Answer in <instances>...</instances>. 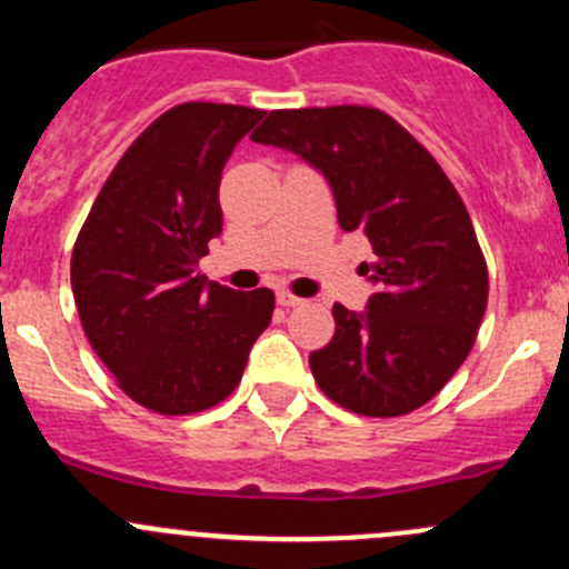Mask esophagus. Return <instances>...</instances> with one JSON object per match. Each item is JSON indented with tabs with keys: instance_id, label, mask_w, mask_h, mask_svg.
Returning a JSON list of instances; mask_svg holds the SVG:
<instances>
[{
	"instance_id": "esophagus-1",
	"label": "esophagus",
	"mask_w": 569,
	"mask_h": 569,
	"mask_svg": "<svg viewBox=\"0 0 569 569\" xmlns=\"http://www.w3.org/2000/svg\"><path fill=\"white\" fill-rule=\"evenodd\" d=\"M274 300H278V306H283V308H297L306 302V300H300V297L291 295V291H278V295H274Z\"/></svg>"
}]
</instances>
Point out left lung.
<instances>
[{
  "label": "left lung",
  "mask_w": 569,
  "mask_h": 569,
  "mask_svg": "<svg viewBox=\"0 0 569 569\" xmlns=\"http://www.w3.org/2000/svg\"><path fill=\"white\" fill-rule=\"evenodd\" d=\"M327 178L338 226L375 248L366 311L332 306L336 336L311 352L336 405L393 418L427 405L455 377L487 308V263L473 222L432 153L371 107L278 109L252 131Z\"/></svg>",
  "instance_id": "left-lung-1"
}]
</instances>
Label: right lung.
Returning a JSON list of instances; mask_svg holds the SVG:
<instances>
[{
    "instance_id": "add662e5",
    "label": "right lung",
    "mask_w": 569,
    "mask_h": 569,
    "mask_svg": "<svg viewBox=\"0 0 569 569\" xmlns=\"http://www.w3.org/2000/svg\"><path fill=\"white\" fill-rule=\"evenodd\" d=\"M261 109L189 101L153 120L114 164L71 256L84 336L118 386L162 416L220 405L269 327V289L198 272L222 233L220 178Z\"/></svg>"
}]
</instances>
